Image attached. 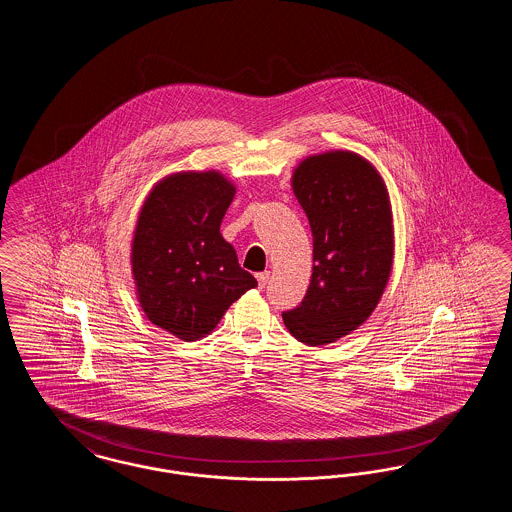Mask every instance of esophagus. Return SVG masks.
Returning a JSON list of instances; mask_svg holds the SVG:
<instances>
[{
  "instance_id": "esophagus-1",
  "label": "esophagus",
  "mask_w": 512,
  "mask_h": 512,
  "mask_svg": "<svg viewBox=\"0 0 512 512\" xmlns=\"http://www.w3.org/2000/svg\"><path fill=\"white\" fill-rule=\"evenodd\" d=\"M268 276H270V272H268V270H265V272H259V274H257V282H259V288H265V286H267Z\"/></svg>"
}]
</instances>
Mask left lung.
<instances>
[{
  "instance_id": "obj_1",
  "label": "left lung",
  "mask_w": 512,
  "mask_h": 512,
  "mask_svg": "<svg viewBox=\"0 0 512 512\" xmlns=\"http://www.w3.org/2000/svg\"><path fill=\"white\" fill-rule=\"evenodd\" d=\"M292 188L313 232V276L301 305L282 318L295 340L326 345L365 324L388 286L390 194L376 167L347 149L303 159Z\"/></svg>"
}]
</instances>
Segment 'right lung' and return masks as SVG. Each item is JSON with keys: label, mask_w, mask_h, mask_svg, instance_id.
<instances>
[{"label": "right lung", "mask_w": 512, "mask_h": 512, "mask_svg": "<svg viewBox=\"0 0 512 512\" xmlns=\"http://www.w3.org/2000/svg\"><path fill=\"white\" fill-rule=\"evenodd\" d=\"M236 186L219 171L172 172L146 197L130 249L146 317L184 341L211 334L257 280L220 234Z\"/></svg>", "instance_id": "obj_1"}]
</instances>
